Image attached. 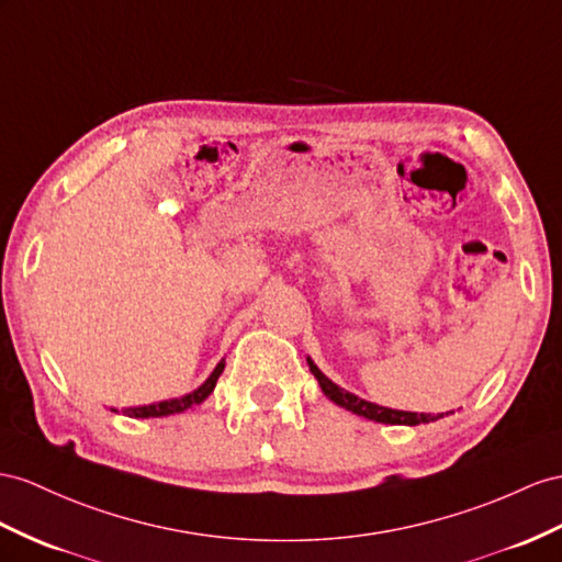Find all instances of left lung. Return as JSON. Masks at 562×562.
Listing matches in <instances>:
<instances>
[{"label":"left lung","instance_id":"8db88e82","mask_svg":"<svg viewBox=\"0 0 562 562\" xmlns=\"http://www.w3.org/2000/svg\"><path fill=\"white\" fill-rule=\"evenodd\" d=\"M308 368L315 375V380H318L321 390L325 392V396L329 401H335L337 406L347 408L356 415H361V418H368V420H375V423H384V425H420V423H431L437 418H443V415H431V413H408V411H392V408H384V406H375V404H368V401L358 398L349 392L339 390V386L335 382H329L323 372L315 368V363L308 358Z\"/></svg>","mask_w":562,"mask_h":562}]
</instances>
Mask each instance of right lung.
Returning <instances> with one entry per match:
<instances>
[{"mask_svg":"<svg viewBox=\"0 0 562 562\" xmlns=\"http://www.w3.org/2000/svg\"><path fill=\"white\" fill-rule=\"evenodd\" d=\"M223 368H225V363L221 361L218 366H215V370L211 372V378H209L204 384H201L196 392H192V394H187V396H182V398L161 401V404H151V406L127 408V411H123V413H125V415H131V418H133V415H135V418H161V415L182 413V411H187V408H192V406L201 404V401H204V398L213 392V386H215V382H218Z\"/></svg>","mask_w":562,"mask_h":562,"instance_id":"obj_1","label":"right lung"}]
</instances>
